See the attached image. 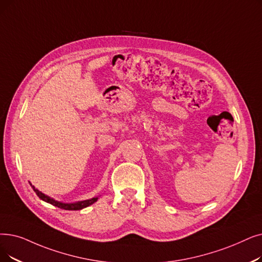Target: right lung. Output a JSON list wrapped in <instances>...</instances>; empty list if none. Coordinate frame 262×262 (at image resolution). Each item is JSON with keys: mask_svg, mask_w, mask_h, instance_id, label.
Segmentation results:
<instances>
[{"mask_svg": "<svg viewBox=\"0 0 262 262\" xmlns=\"http://www.w3.org/2000/svg\"><path fill=\"white\" fill-rule=\"evenodd\" d=\"M32 186V184H31ZM34 191L36 192V195L43 201H46L48 203H51L52 206L54 207H58L60 209H63V210H71V211H74V210H81L83 208H86L89 206H91V204H93L95 201H97V197L95 198H92V199H89V200H84V201H79V202H76V203H62V202H59V201H55L54 199L46 196L45 194H42V192H40L39 190H37L35 187L32 186Z\"/></svg>", "mask_w": 262, "mask_h": 262, "instance_id": "1", "label": "right lung"}]
</instances>
